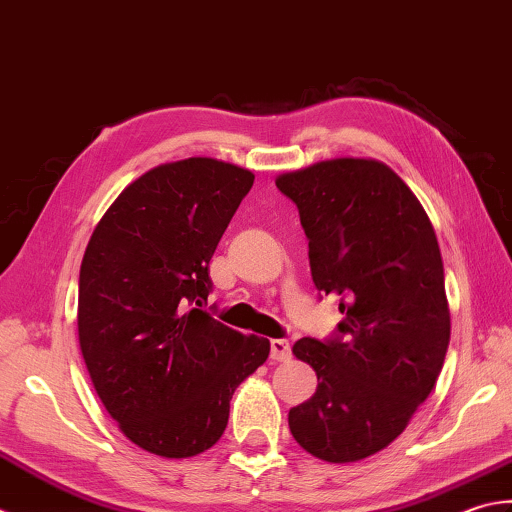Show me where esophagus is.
<instances>
[{"label":"esophagus","mask_w":512,"mask_h":512,"mask_svg":"<svg viewBox=\"0 0 512 512\" xmlns=\"http://www.w3.org/2000/svg\"><path fill=\"white\" fill-rule=\"evenodd\" d=\"M291 358V344L287 340H271V360L276 362H285Z\"/></svg>","instance_id":"esophagus-1"}]
</instances>
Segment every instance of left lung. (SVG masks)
I'll use <instances>...</instances> for the list:
<instances>
[{
  "label": "left lung",
  "mask_w": 512,
  "mask_h": 512,
  "mask_svg": "<svg viewBox=\"0 0 512 512\" xmlns=\"http://www.w3.org/2000/svg\"><path fill=\"white\" fill-rule=\"evenodd\" d=\"M276 187L298 205L311 278L344 316L340 338L291 349L318 389L289 411V429L318 460L358 462L409 426L442 371L451 311L440 245L411 187L382 161H318L278 174Z\"/></svg>",
  "instance_id": "1"
}]
</instances>
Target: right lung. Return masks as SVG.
<instances>
[{
  "label": "right lung",
  "instance_id": "right-lung-1",
  "mask_svg": "<svg viewBox=\"0 0 512 512\" xmlns=\"http://www.w3.org/2000/svg\"><path fill=\"white\" fill-rule=\"evenodd\" d=\"M254 174L210 156L161 163L114 198L79 271L77 329L99 400L132 444L181 460L212 448L229 400L269 356L196 309ZM197 305L194 306L193 302Z\"/></svg>",
  "mask_w": 512,
  "mask_h": 512
}]
</instances>
